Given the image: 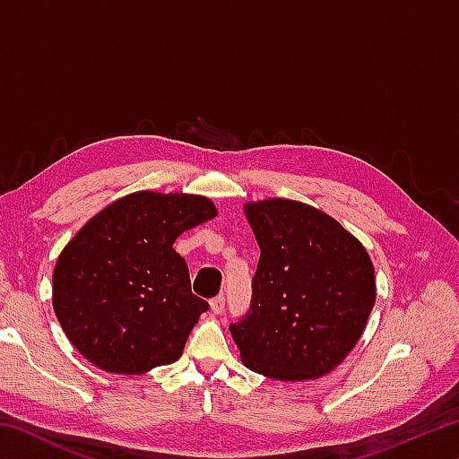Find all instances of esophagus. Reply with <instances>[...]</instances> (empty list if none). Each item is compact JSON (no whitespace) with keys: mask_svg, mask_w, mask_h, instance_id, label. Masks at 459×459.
I'll use <instances>...</instances> for the list:
<instances>
[{"mask_svg":"<svg viewBox=\"0 0 459 459\" xmlns=\"http://www.w3.org/2000/svg\"><path fill=\"white\" fill-rule=\"evenodd\" d=\"M211 309L212 314H221L224 309V295H216L214 299H211Z\"/></svg>","mask_w":459,"mask_h":459,"instance_id":"obj_1","label":"esophagus"}]
</instances>
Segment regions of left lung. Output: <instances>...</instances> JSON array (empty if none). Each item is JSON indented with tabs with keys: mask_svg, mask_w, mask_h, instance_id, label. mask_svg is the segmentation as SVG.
Segmentation results:
<instances>
[{
	"mask_svg": "<svg viewBox=\"0 0 459 459\" xmlns=\"http://www.w3.org/2000/svg\"><path fill=\"white\" fill-rule=\"evenodd\" d=\"M243 211L261 257L251 312L229 328L240 360L291 383L330 375L352 352L375 306L367 248L304 202L267 198Z\"/></svg>",
	"mask_w": 459,
	"mask_h": 459,
	"instance_id": "8db88e82",
	"label": "left lung"
}]
</instances>
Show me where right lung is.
<instances>
[{"label": "right lung", "instance_id": "add662e5", "mask_svg": "<svg viewBox=\"0 0 459 459\" xmlns=\"http://www.w3.org/2000/svg\"><path fill=\"white\" fill-rule=\"evenodd\" d=\"M216 212L206 196L142 190L76 232L54 267L52 307L84 359L119 375L180 359L208 304L192 293L174 243Z\"/></svg>", "mask_w": 459, "mask_h": 459}]
</instances>
